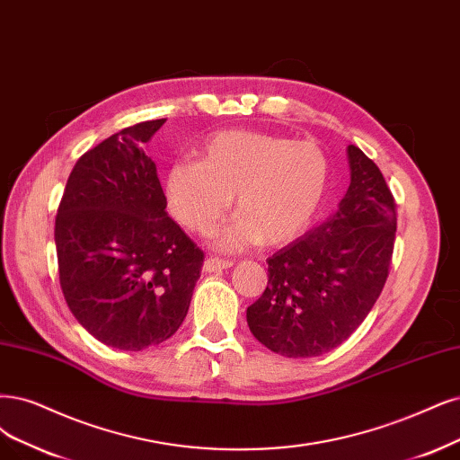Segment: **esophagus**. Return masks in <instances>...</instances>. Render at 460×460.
Wrapping results in <instances>:
<instances>
[{
    "label": "esophagus",
    "mask_w": 460,
    "mask_h": 460,
    "mask_svg": "<svg viewBox=\"0 0 460 460\" xmlns=\"http://www.w3.org/2000/svg\"><path fill=\"white\" fill-rule=\"evenodd\" d=\"M233 267V261L231 260H219V258H207V261H204V270H208V273H216V270H221V269H229Z\"/></svg>",
    "instance_id": "esophagus-1"
}]
</instances>
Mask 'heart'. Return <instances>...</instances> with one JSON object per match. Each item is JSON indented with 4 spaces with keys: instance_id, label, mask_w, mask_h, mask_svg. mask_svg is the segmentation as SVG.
Listing matches in <instances>:
<instances>
[{
    "instance_id": "heart-1",
    "label": "heart",
    "mask_w": 460,
    "mask_h": 460,
    "mask_svg": "<svg viewBox=\"0 0 460 460\" xmlns=\"http://www.w3.org/2000/svg\"><path fill=\"white\" fill-rule=\"evenodd\" d=\"M200 159H183L166 174L168 208L181 226L210 233L234 197L241 216L221 231V250L263 241L290 243L307 229L324 202L330 161L314 142L258 130L219 132L202 144Z\"/></svg>"
}]
</instances>
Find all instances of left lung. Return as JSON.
Here are the masks:
<instances>
[{
  "mask_svg": "<svg viewBox=\"0 0 460 460\" xmlns=\"http://www.w3.org/2000/svg\"><path fill=\"white\" fill-rule=\"evenodd\" d=\"M347 153L350 185L337 212L267 260L265 292L246 311L253 337L288 358L347 341L379 299L393 261L394 197L360 147Z\"/></svg>",
  "mask_w": 460,
  "mask_h": 460,
  "instance_id": "obj_1",
  "label": "left lung"
}]
</instances>
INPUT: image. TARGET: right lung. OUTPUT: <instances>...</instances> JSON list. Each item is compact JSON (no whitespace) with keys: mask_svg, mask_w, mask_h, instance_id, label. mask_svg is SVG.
I'll list each match as a JSON object with an SVG mask.
<instances>
[{"mask_svg":"<svg viewBox=\"0 0 460 460\" xmlns=\"http://www.w3.org/2000/svg\"><path fill=\"white\" fill-rule=\"evenodd\" d=\"M166 119L123 128L75 163L55 221L58 277L79 324L100 343L144 350L190 311L202 250L166 214L144 153Z\"/></svg>","mask_w":460,"mask_h":460,"instance_id":"obj_1","label":"right lung"}]
</instances>
